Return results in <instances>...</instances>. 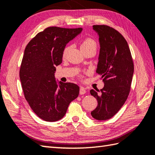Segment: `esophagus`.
<instances>
[{"label": "esophagus", "instance_id": "obj_1", "mask_svg": "<svg viewBox=\"0 0 155 155\" xmlns=\"http://www.w3.org/2000/svg\"><path fill=\"white\" fill-rule=\"evenodd\" d=\"M87 93V91H86V89H85L84 88H83V87H81V88H80V92H79V93H80V94H85Z\"/></svg>", "mask_w": 155, "mask_h": 155}]
</instances>
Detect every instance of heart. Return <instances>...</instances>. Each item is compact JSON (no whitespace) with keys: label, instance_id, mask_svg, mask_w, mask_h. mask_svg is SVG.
<instances>
[{"label":"heart","instance_id":"heart-1","mask_svg":"<svg viewBox=\"0 0 155 155\" xmlns=\"http://www.w3.org/2000/svg\"><path fill=\"white\" fill-rule=\"evenodd\" d=\"M91 48H97V45H96V43H95V42L91 38L85 39V40L82 42V44L81 45V51H83V50H85V49H88ZM68 49H69L68 47H65L63 51V56H65L67 54Z\"/></svg>","mask_w":155,"mask_h":155}]
</instances>
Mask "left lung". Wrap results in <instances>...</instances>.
<instances>
[{"mask_svg": "<svg viewBox=\"0 0 155 155\" xmlns=\"http://www.w3.org/2000/svg\"><path fill=\"white\" fill-rule=\"evenodd\" d=\"M93 28L100 44L96 72L101 76L104 87L100 91H90L98 102L91 114L96 120H105L116 114L127 101L134 64L127 42L120 32L107 25H94Z\"/></svg>", "mask_w": 155, "mask_h": 155, "instance_id": "8db88e82", "label": "left lung"}]
</instances>
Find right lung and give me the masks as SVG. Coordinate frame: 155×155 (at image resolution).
Masks as SVG:
<instances>
[{"instance_id": "right-lung-1", "label": "right lung", "mask_w": 155, "mask_h": 155, "mask_svg": "<svg viewBox=\"0 0 155 155\" xmlns=\"http://www.w3.org/2000/svg\"><path fill=\"white\" fill-rule=\"evenodd\" d=\"M83 28L48 27L39 32L25 48L20 79L26 100L41 119L55 122L63 117L79 87L56 80V67L61 64L66 45Z\"/></svg>"}]
</instances>
